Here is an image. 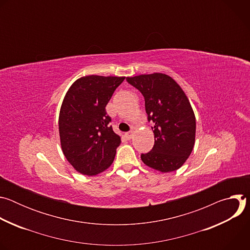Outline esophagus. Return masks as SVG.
Instances as JSON below:
<instances>
[{
  "mask_svg": "<svg viewBox=\"0 0 250 250\" xmlns=\"http://www.w3.org/2000/svg\"><path fill=\"white\" fill-rule=\"evenodd\" d=\"M125 135V137H126L127 139H131V138L133 137V131H132V130H131V131H128V132H126Z\"/></svg>",
  "mask_w": 250,
  "mask_h": 250,
  "instance_id": "esophagus-1",
  "label": "esophagus"
}]
</instances>
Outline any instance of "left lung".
I'll list each match as a JSON object with an SVG mask.
<instances>
[{"label":"left lung","instance_id":"8db88e82","mask_svg":"<svg viewBox=\"0 0 250 250\" xmlns=\"http://www.w3.org/2000/svg\"><path fill=\"white\" fill-rule=\"evenodd\" d=\"M126 81L144 95L148 121L153 123L154 146L141 154L142 162L163 173L179 169L190 156L196 137V118L186 94L163 73L127 77Z\"/></svg>","mask_w":250,"mask_h":250}]
</instances>
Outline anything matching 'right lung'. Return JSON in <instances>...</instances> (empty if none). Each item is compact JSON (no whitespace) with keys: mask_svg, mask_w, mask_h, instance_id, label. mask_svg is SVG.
Masks as SVG:
<instances>
[{"mask_svg":"<svg viewBox=\"0 0 250 250\" xmlns=\"http://www.w3.org/2000/svg\"><path fill=\"white\" fill-rule=\"evenodd\" d=\"M125 78L84 76L71 85L63 99L58 120L61 148L83 175H97L115 159L122 141L109 125L105 105Z\"/></svg>","mask_w":250,"mask_h":250,"instance_id":"1","label":"right lung"}]
</instances>
